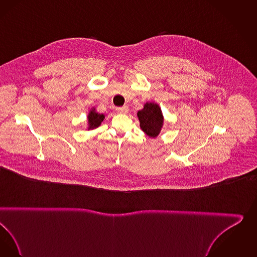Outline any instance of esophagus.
Returning <instances> with one entry per match:
<instances>
[{
  "mask_svg": "<svg viewBox=\"0 0 257 257\" xmlns=\"http://www.w3.org/2000/svg\"><path fill=\"white\" fill-rule=\"evenodd\" d=\"M128 106L117 107L116 112L119 114H126L128 112Z\"/></svg>",
  "mask_w": 257,
  "mask_h": 257,
  "instance_id": "1",
  "label": "esophagus"
}]
</instances>
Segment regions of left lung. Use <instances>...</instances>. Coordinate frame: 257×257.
<instances>
[{"label": "left lung", "mask_w": 257, "mask_h": 257, "mask_svg": "<svg viewBox=\"0 0 257 257\" xmlns=\"http://www.w3.org/2000/svg\"><path fill=\"white\" fill-rule=\"evenodd\" d=\"M142 131L151 138L159 136L162 124L163 116L160 106L154 102H147L144 108L138 112Z\"/></svg>", "instance_id": "left-lung-1"}]
</instances>
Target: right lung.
I'll use <instances>...</instances> for the list:
<instances>
[{
  "instance_id": "obj_1",
  "label": "right lung",
  "mask_w": 257,
  "mask_h": 257,
  "mask_svg": "<svg viewBox=\"0 0 257 257\" xmlns=\"http://www.w3.org/2000/svg\"><path fill=\"white\" fill-rule=\"evenodd\" d=\"M103 118H104V115L102 114H98L94 110H92L88 115L89 129H94L97 126H99L101 121L103 120Z\"/></svg>"
}]
</instances>
